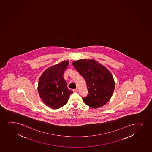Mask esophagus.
I'll return each mask as SVG.
<instances>
[{"label": "esophagus", "mask_w": 152, "mask_h": 152, "mask_svg": "<svg viewBox=\"0 0 152 152\" xmlns=\"http://www.w3.org/2000/svg\"><path fill=\"white\" fill-rule=\"evenodd\" d=\"M78 88H76L73 90L74 92H78Z\"/></svg>", "instance_id": "obj_1"}]
</instances>
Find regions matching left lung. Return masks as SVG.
<instances>
[{"mask_svg": "<svg viewBox=\"0 0 152 152\" xmlns=\"http://www.w3.org/2000/svg\"><path fill=\"white\" fill-rule=\"evenodd\" d=\"M73 65L86 81L88 94L82 97L86 104L96 109L107 103L115 89L114 80L107 69L94 60L74 61Z\"/></svg>", "mask_w": 152, "mask_h": 152, "instance_id": "8db88e82", "label": "left lung"}]
</instances>
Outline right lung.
<instances>
[{"mask_svg":"<svg viewBox=\"0 0 152 152\" xmlns=\"http://www.w3.org/2000/svg\"><path fill=\"white\" fill-rule=\"evenodd\" d=\"M69 65L68 61L50 66L39 79L38 91L40 97L46 106L57 109L66 104L73 94L69 89L63 74Z\"/></svg>","mask_w":152,"mask_h":152,"instance_id":"1","label":"right lung"}]
</instances>
